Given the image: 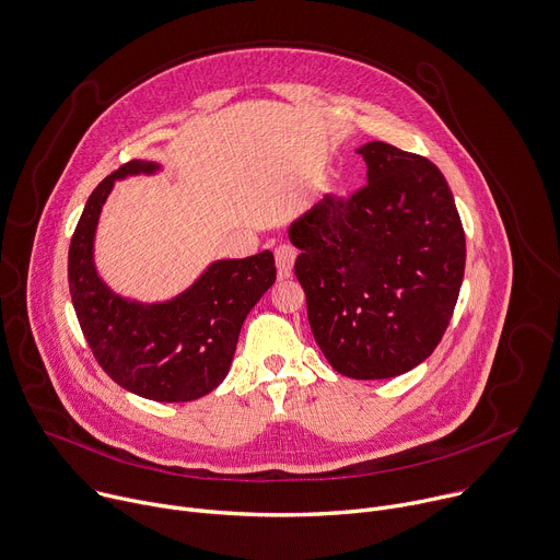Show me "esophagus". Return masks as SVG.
<instances>
[{"instance_id": "34e87169", "label": "esophagus", "mask_w": 560, "mask_h": 560, "mask_svg": "<svg viewBox=\"0 0 560 560\" xmlns=\"http://www.w3.org/2000/svg\"><path fill=\"white\" fill-rule=\"evenodd\" d=\"M295 258H298V252L291 245H280L276 249V267H278V276L280 278H289L291 276Z\"/></svg>"}]
</instances>
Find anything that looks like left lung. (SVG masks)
Wrapping results in <instances>:
<instances>
[{
	"instance_id": "obj_1",
	"label": "left lung",
	"mask_w": 560,
	"mask_h": 560,
	"mask_svg": "<svg viewBox=\"0 0 560 560\" xmlns=\"http://www.w3.org/2000/svg\"><path fill=\"white\" fill-rule=\"evenodd\" d=\"M366 187L324 196L289 225L313 338L345 377L419 366L448 328L466 269L453 191L428 159L384 141L355 150Z\"/></svg>"
}]
</instances>
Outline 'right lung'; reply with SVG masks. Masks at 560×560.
Segmentation results:
<instances>
[{
  "mask_svg": "<svg viewBox=\"0 0 560 560\" xmlns=\"http://www.w3.org/2000/svg\"><path fill=\"white\" fill-rule=\"evenodd\" d=\"M154 161H130L90 194L68 252V282L81 330L101 369L152 401H194L228 377L245 317L276 282L271 252L209 262L170 300L117 293L98 273L94 238L117 180L156 176Z\"/></svg>",
  "mask_w": 560,
  "mask_h": 560,
  "instance_id": "1",
  "label": "right lung"
}]
</instances>
